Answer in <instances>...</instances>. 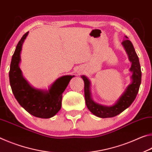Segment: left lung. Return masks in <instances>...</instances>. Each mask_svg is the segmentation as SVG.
I'll return each mask as SVG.
<instances>
[{"label": "left lung", "mask_w": 152, "mask_h": 152, "mask_svg": "<svg viewBox=\"0 0 152 152\" xmlns=\"http://www.w3.org/2000/svg\"><path fill=\"white\" fill-rule=\"evenodd\" d=\"M127 39V37L125 36V39L123 40L122 44L128 54L129 60L132 63L130 71H133V75L131 77L133 79V82L128 86L125 93L122 95L120 99L114 106L110 107L104 106L99 105L91 100L90 89H89L90 83L86 77H81L84 81V92H85L86 106L90 112L98 117L110 118L118 115L131 106L137 95L141 81V66L139 58L135 53L133 44Z\"/></svg>", "instance_id": "8db88e82"}]
</instances>
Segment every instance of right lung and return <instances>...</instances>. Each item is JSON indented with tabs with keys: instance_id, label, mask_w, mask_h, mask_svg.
<instances>
[{
	"instance_id": "right-lung-1",
	"label": "right lung",
	"mask_w": 152,
	"mask_h": 152,
	"mask_svg": "<svg viewBox=\"0 0 152 152\" xmlns=\"http://www.w3.org/2000/svg\"><path fill=\"white\" fill-rule=\"evenodd\" d=\"M28 33L27 31L25 34L20 39L12 56L9 71L10 85L15 98L25 110L36 117L49 118L61 109L63 91L74 76L65 75L58 78L47 91L31 88L23 77L19 66L22 45Z\"/></svg>"
}]
</instances>
